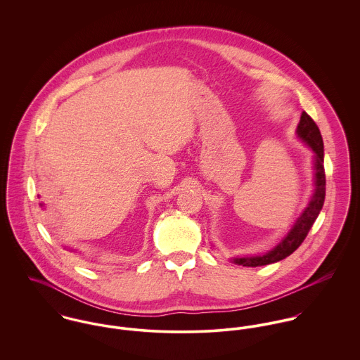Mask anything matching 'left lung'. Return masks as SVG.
<instances>
[{"label":"left lung","instance_id":"obj_1","mask_svg":"<svg viewBox=\"0 0 360 360\" xmlns=\"http://www.w3.org/2000/svg\"><path fill=\"white\" fill-rule=\"evenodd\" d=\"M297 134L302 139L308 147L314 153V191L308 206L297 217L295 223L287 233V236L267 254L257 257H236L231 262L236 264H243L247 267L264 266L276 263L284 257H290L307 238L309 230L311 229L314 220L317 219L326 198V173H324V147L320 130L314 120L307 112H302L300 124L297 127Z\"/></svg>","mask_w":360,"mask_h":360}]
</instances>
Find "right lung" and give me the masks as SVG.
<instances>
[{
    "mask_svg": "<svg viewBox=\"0 0 360 360\" xmlns=\"http://www.w3.org/2000/svg\"><path fill=\"white\" fill-rule=\"evenodd\" d=\"M40 206H44V204H43V202H41V204H40Z\"/></svg>",
    "mask_w": 360,
    "mask_h": 360,
    "instance_id": "obj_1",
    "label": "right lung"
}]
</instances>
